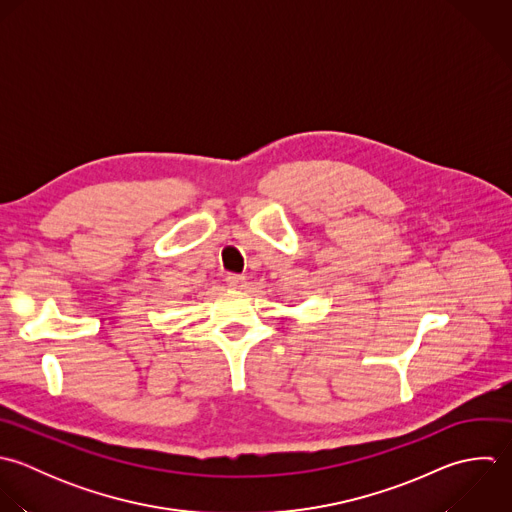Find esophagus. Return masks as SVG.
<instances>
[{
  "instance_id": "1",
  "label": "esophagus",
  "mask_w": 512,
  "mask_h": 512,
  "mask_svg": "<svg viewBox=\"0 0 512 512\" xmlns=\"http://www.w3.org/2000/svg\"><path fill=\"white\" fill-rule=\"evenodd\" d=\"M225 281L231 289H243V285H245V277H241V275H227Z\"/></svg>"
}]
</instances>
